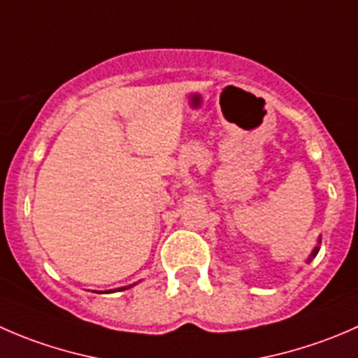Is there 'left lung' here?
Segmentation results:
<instances>
[{"mask_svg":"<svg viewBox=\"0 0 358 358\" xmlns=\"http://www.w3.org/2000/svg\"><path fill=\"white\" fill-rule=\"evenodd\" d=\"M318 250H320V248H318V246H317V248L313 250V253H311V257H315V255H317V253H318ZM310 260H311V259H310Z\"/></svg>","mask_w":358,"mask_h":358,"instance_id":"left-lung-1","label":"left lung"}]
</instances>
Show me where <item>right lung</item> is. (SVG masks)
I'll return each instance as SVG.
<instances>
[{
    "instance_id": "right-lung-1",
    "label": "right lung",
    "mask_w": 358,
    "mask_h": 358,
    "mask_svg": "<svg viewBox=\"0 0 358 358\" xmlns=\"http://www.w3.org/2000/svg\"><path fill=\"white\" fill-rule=\"evenodd\" d=\"M119 290H122V289H119Z\"/></svg>"
}]
</instances>
